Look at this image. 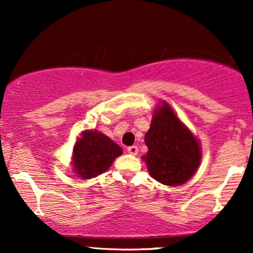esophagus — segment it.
I'll list each match as a JSON object with an SVG mask.
<instances>
[{"instance_id": "obj_1", "label": "esophagus", "mask_w": 253, "mask_h": 253, "mask_svg": "<svg viewBox=\"0 0 253 253\" xmlns=\"http://www.w3.org/2000/svg\"><path fill=\"white\" fill-rule=\"evenodd\" d=\"M127 152H128L129 155H132V156L138 155V147L134 146V145H133V146H129L128 149H127Z\"/></svg>"}]
</instances>
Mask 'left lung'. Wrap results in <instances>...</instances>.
<instances>
[{"label": "left lung", "mask_w": 253, "mask_h": 253, "mask_svg": "<svg viewBox=\"0 0 253 253\" xmlns=\"http://www.w3.org/2000/svg\"><path fill=\"white\" fill-rule=\"evenodd\" d=\"M145 144L149 151L143 161L151 177L162 184H184L195 175L201 163L199 139L165 101L156 107Z\"/></svg>", "instance_id": "obj_1"}]
</instances>
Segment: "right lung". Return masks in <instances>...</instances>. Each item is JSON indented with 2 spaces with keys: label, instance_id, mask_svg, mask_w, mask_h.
I'll list each match as a JSON object with an SVG mask.
<instances>
[{
  "label": "right lung",
  "instance_id": "right-lung-1",
  "mask_svg": "<svg viewBox=\"0 0 253 253\" xmlns=\"http://www.w3.org/2000/svg\"><path fill=\"white\" fill-rule=\"evenodd\" d=\"M123 149L97 129H85L77 138L72 151V171L82 179L106 172Z\"/></svg>",
  "mask_w": 253,
  "mask_h": 253
}]
</instances>
